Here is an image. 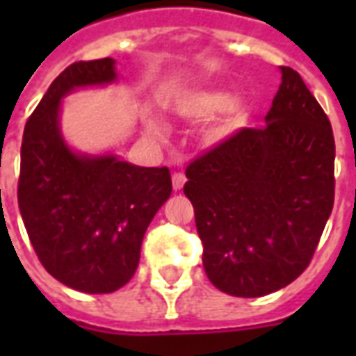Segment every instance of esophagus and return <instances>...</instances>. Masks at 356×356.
<instances>
[{"mask_svg": "<svg viewBox=\"0 0 356 356\" xmlns=\"http://www.w3.org/2000/svg\"><path fill=\"white\" fill-rule=\"evenodd\" d=\"M171 183H173V191H181L186 183L185 173H173L171 175Z\"/></svg>", "mask_w": 356, "mask_h": 356, "instance_id": "obj_1", "label": "esophagus"}]
</instances>
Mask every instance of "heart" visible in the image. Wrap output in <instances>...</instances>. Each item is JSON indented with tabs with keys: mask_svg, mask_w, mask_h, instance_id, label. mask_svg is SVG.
<instances>
[{
	"mask_svg": "<svg viewBox=\"0 0 356 356\" xmlns=\"http://www.w3.org/2000/svg\"><path fill=\"white\" fill-rule=\"evenodd\" d=\"M170 112L188 122H202L213 115L204 127L202 139L209 147H217L234 137L248 124L250 102L240 95L229 97L223 89H196L175 97L170 102Z\"/></svg>",
	"mask_w": 356,
	"mask_h": 356,
	"instance_id": "b5f03b06",
	"label": "heart"
}]
</instances>
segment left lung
Wrapping results in <instances>:
<instances>
[{
    "instance_id": "8db88e82",
    "label": "left lung",
    "mask_w": 356,
    "mask_h": 356,
    "mask_svg": "<svg viewBox=\"0 0 356 356\" xmlns=\"http://www.w3.org/2000/svg\"><path fill=\"white\" fill-rule=\"evenodd\" d=\"M263 129H242L186 168L202 263L217 290L261 298L307 268L334 208V133L296 70Z\"/></svg>"
}]
</instances>
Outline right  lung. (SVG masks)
I'll return each instance as SVG.
<instances>
[{"mask_svg": "<svg viewBox=\"0 0 356 356\" xmlns=\"http://www.w3.org/2000/svg\"><path fill=\"white\" fill-rule=\"evenodd\" d=\"M118 80L114 58L74 63L51 83L22 135L19 209L30 242L53 278L83 293H110L131 280L148 225L171 194L168 168L81 152L63 135L66 95Z\"/></svg>", "mask_w": 356, "mask_h": 356, "instance_id": "add662e5", "label": "right lung"}]
</instances>
